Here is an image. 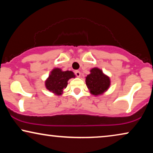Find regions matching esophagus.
Wrapping results in <instances>:
<instances>
[{
	"instance_id": "34e87169",
	"label": "esophagus",
	"mask_w": 153,
	"mask_h": 153,
	"mask_svg": "<svg viewBox=\"0 0 153 153\" xmlns=\"http://www.w3.org/2000/svg\"><path fill=\"white\" fill-rule=\"evenodd\" d=\"M75 75L76 77H80V72L79 71H75Z\"/></svg>"
}]
</instances>
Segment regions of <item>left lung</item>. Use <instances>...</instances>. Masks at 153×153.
<instances>
[{
	"label": "left lung",
	"instance_id": "1",
	"mask_svg": "<svg viewBox=\"0 0 153 153\" xmlns=\"http://www.w3.org/2000/svg\"><path fill=\"white\" fill-rule=\"evenodd\" d=\"M86 77V85L92 94L99 95L107 90L110 86V79L100 69L94 68Z\"/></svg>",
	"mask_w": 153,
	"mask_h": 153
}]
</instances>
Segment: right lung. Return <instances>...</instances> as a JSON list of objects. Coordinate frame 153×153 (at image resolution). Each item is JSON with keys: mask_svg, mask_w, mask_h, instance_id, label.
Listing matches in <instances>:
<instances>
[{"mask_svg": "<svg viewBox=\"0 0 153 153\" xmlns=\"http://www.w3.org/2000/svg\"><path fill=\"white\" fill-rule=\"evenodd\" d=\"M71 78H75L72 71H62L59 68H54L45 82V86L49 91L57 95L62 94L63 89L67 86L68 80Z\"/></svg>", "mask_w": 153, "mask_h": 153, "instance_id": "obj_1", "label": "right lung"}]
</instances>
